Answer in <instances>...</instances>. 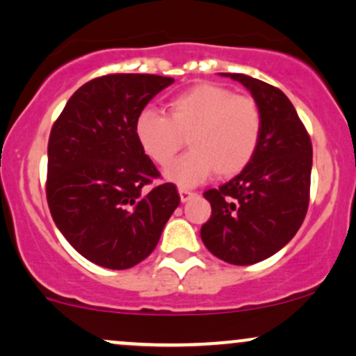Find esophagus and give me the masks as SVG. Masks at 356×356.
<instances>
[{
	"label": "esophagus",
	"mask_w": 356,
	"mask_h": 356,
	"mask_svg": "<svg viewBox=\"0 0 356 356\" xmlns=\"http://www.w3.org/2000/svg\"><path fill=\"white\" fill-rule=\"evenodd\" d=\"M179 196H181L182 202H186L194 196V193H193V191H189V189H184V187H179Z\"/></svg>",
	"instance_id": "esophagus-1"
}]
</instances>
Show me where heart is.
I'll return each mask as SVG.
<instances>
[{"mask_svg":"<svg viewBox=\"0 0 356 356\" xmlns=\"http://www.w3.org/2000/svg\"><path fill=\"white\" fill-rule=\"evenodd\" d=\"M135 136L143 154L167 167L184 145L182 155L165 177L179 186H196L213 172L233 177L252 162L261 136V111L248 95L228 88L199 84L172 97L165 116L143 109L135 120Z\"/></svg>","mask_w":356,"mask_h":356,"instance_id":"b5f03b06","label":"heart"}]
</instances>
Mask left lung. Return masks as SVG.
Listing matches in <instances>:
<instances>
[{
  "label": "left lung",
  "mask_w": 356,
  "mask_h": 356,
  "mask_svg": "<svg viewBox=\"0 0 356 356\" xmlns=\"http://www.w3.org/2000/svg\"><path fill=\"white\" fill-rule=\"evenodd\" d=\"M252 92L261 111V136L252 162L236 177L204 193L211 218L201 238L233 265L261 261L294 238L309 206L312 145L306 127L279 88L221 72Z\"/></svg>",
  "instance_id": "obj_1"
}]
</instances>
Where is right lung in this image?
<instances>
[{"mask_svg":"<svg viewBox=\"0 0 356 356\" xmlns=\"http://www.w3.org/2000/svg\"><path fill=\"white\" fill-rule=\"evenodd\" d=\"M174 83L155 74H108L81 86L49 138L47 202L65 240L113 270L145 260L181 202L135 136L148 101Z\"/></svg>","mask_w":356,"mask_h":356,"instance_id":"obj_1","label":"right lung"}]
</instances>
